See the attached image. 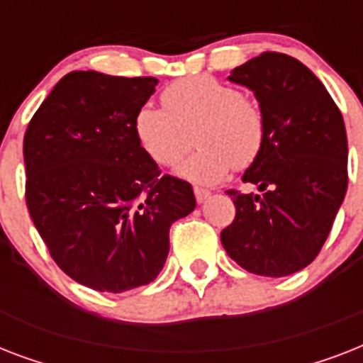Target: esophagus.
<instances>
[{
	"instance_id": "esophagus-1",
	"label": "esophagus",
	"mask_w": 363,
	"mask_h": 363,
	"mask_svg": "<svg viewBox=\"0 0 363 363\" xmlns=\"http://www.w3.org/2000/svg\"><path fill=\"white\" fill-rule=\"evenodd\" d=\"M194 196H196V201H198V203H203L205 199L209 198L211 196V192L209 190H205V188H194Z\"/></svg>"
}]
</instances>
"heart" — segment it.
<instances>
[{"label": "heart", "instance_id": "obj_1", "mask_svg": "<svg viewBox=\"0 0 363 363\" xmlns=\"http://www.w3.org/2000/svg\"><path fill=\"white\" fill-rule=\"evenodd\" d=\"M164 107L147 104L135 113L133 130L141 148L158 165L177 164L196 145L177 173L198 184H215L232 167L247 169L265 143V113L256 99L215 77L175 81L162 92Z\"/></svg>", "mask_w": 363, "mask_h": 363}]
</instances>
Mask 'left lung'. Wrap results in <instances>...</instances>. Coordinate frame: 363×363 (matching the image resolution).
<instances>
[{"mask_svg":"<svg viewBox=\"0 0 363 363\" xmlns=\"http://www.w3.org/2000/svg\"><path fill=\"white\" fill-rule=\"evenodd\" d=\"M228 79L252 90L267 130L242 175L262 194L228 190L235 218L220 241L254 275H292L318 256L347 194L343 115L315 73L286 54H259Z\"/></svg>","mask_w":363,"mask_h":363,"instance_id":"left-lung-1","label":"left lung"}]
</instances>
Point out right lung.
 <instances>
[{"label":"right lung","instance_id":"add662e5","mask_svg":"<svg viewBox=\"0 0 363 363\" xmlns=\"http://www.w3.org/2000/svg\"><path fill=\"white\" fill-rule=\"evenodd\" d=\"M156 84L154 77L71 71L26 130L31 220L60 269L98 292L152 282L171 224L196 209L192 186L160 175L135 137V113Z\"/></svg>","mask_w":363,"mask_h":363}]
</instances>
